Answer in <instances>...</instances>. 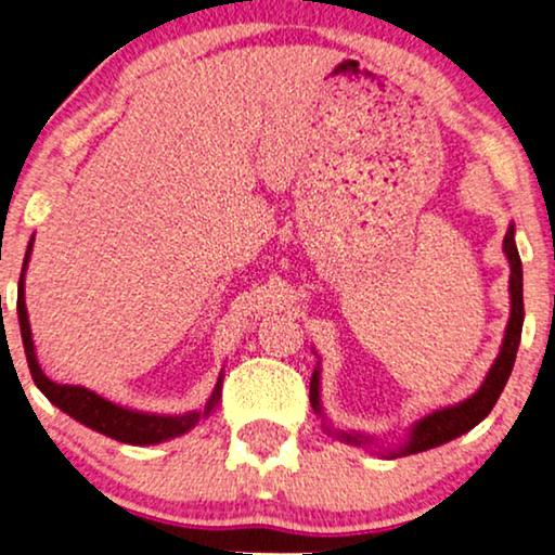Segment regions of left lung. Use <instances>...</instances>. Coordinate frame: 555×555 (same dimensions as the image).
I'll use <instances>...</instances> for the list:
<instances>
[{
	"label": "left lung",
	"mask_w": 555,
	"mask_h": 555,
	"mask_svg": "<svg viewBox=\"0 0 555 555\" xmlns=\"http://www.w3.org/2000/svg\"><path fill=\"white\" fill-rule=\"evenodd\" d=\"M502 250H505L507 263H509V320L505 327V337H502L500 352L494 358V363L490 367V373L485 375L482 386H479L475 393L464 401L447 405V409H437L431 411L428 416H424L416 424L411 426L409 439L403 441L401 447L396 449H386V456H409V454H418L426 452V449L441 447L447 441H452L462 434H467L469 428H475L479 421L487 418V413L492 411V405L498 403V398L505 388V383L513 373L515 365V354H518V345H520V335H522V317H526V309H522V263H520V254L518 246H515V225L509 223L505 241H502ZM309 401H312L314 413H320L324 421V431L337 437L339 441L352 447H365L373 444V437H365L360 431H339L332 424H327L322 411V396H320V365L314 367L312 373V383H309Z\"/></svg>",
	"instance_id": "obj_1"
}]
</instances>
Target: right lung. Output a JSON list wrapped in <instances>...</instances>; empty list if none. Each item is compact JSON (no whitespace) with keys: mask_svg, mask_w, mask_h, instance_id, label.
Listing matches in <instances>:
<instances>
[{"mask_svg":"<svg viewBox=\"0 0 555 555\" xmlns=\"http://www.w3.org/2000/svg\"><path fill=\"white\" fill-rule=\"evenodd\" d=\"M35 235L27 243L25 263H22L20 273V286H17V317H20V332H22V345H25L27 365L29 373H33L35 386L46 393L50 403H55L63 413H68L70 418L80 421V424L93 428V431L103 434V437L121 441V444H134V447H146V444H159V441H169L188 434L190 428H195L197 421L208 418L216 405L220 403V390H223V375H220L216 388H212V396L208 403L197 411L188 413H144L134 409H124V405H116L106 401V398L93 393L83 386H63V383L50 380L46 373H42L40 363H37L35 354V343H33V330H29V317L25 307V271L29 263V254H33Z\"/></svg>","mask_w":555,"mask_h":555,"instance_id":"add662e5","label":"right lung"}]
</instances>
